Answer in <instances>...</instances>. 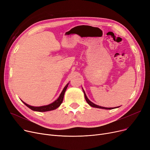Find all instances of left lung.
<instances>
[{"instance_id": "left-lung-1", "label": "left lung", "mask_w": 150, "mask_h": 150, "mask_svg": "<svg viewBox=\"0 0 150 150\" xmlns=\"http://www.w3.org/2000/svg\"><path fill=\"white\" fill-rule=\"evenodd\" d=\"M83 93H84V96H85V100H86V101L87 102V103L90 105V106H91V107H93V108H99V109H113V108H104V107H101V106H99V105H96V104H95L94 103H93L92 102H91L89 99H88V98L87 97V96H86V95H85V92H84V91H83ZM120 107V106H119ZM118 107V108H119ZM118 108V107H117Z\"/></svg>"}]
</instances>
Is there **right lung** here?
Wrapping results in <instances>:
<instances>
[{
    "instance_id": "right-lung-1",
    "label": "right lung",
    "mask_w": 150,
    "mask_h": 150,
    "mask_svg": "<svg viewBox=\"0 0 150 150\" xmlns=\"http://www.w3.org/2000/svg\"><path fill=\"white\" fill-rule=\"evenodd\" d=\"M69 83H68L66 86L65 87V88H63L62 92L61 93L60 95L59 96V98L55 100L54 102H53L52 103L50 104L49 105H44V106H40V107H33V106H31L30 105H28L26 103H25L24 102H23V103L27 106L28 108H30V109H32V110L34 111H37V112H47V111H50V110H54L55 109H57V108L60 105V104H62V103L63 102V97H64V94H65V92L68 87V85Z\"/></svg>"
}]
</instances>
